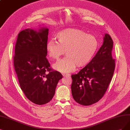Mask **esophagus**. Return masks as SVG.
I'll return each mask as SVG.
<instances>
[{"label": "esophagus", "mask_w": 130, "mask_h": 130, "mask_svg": "<svg viewBox=\"0 0 130 130\" xmlns=\"http://www.w3.org/2000/svg\"><path fill=\"white\" fill-rule=\"evenodd\" d=\"M62 75H63L64 76H70V74H62Z\"/></svg>", "instance_id": "esophagus-1"}]
</instances>
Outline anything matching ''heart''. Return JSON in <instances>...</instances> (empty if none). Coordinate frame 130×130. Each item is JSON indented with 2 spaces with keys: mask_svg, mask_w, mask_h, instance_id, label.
I'll use <instances>...</instances> for the list:
<instances>
[{
  "mask_svg": "<svg viewBox=\"0 0 130 130\" xmlns=\"http://www.w3.org/2000/svg\"><path fill=\"white\" fill-rule=\"evenodd\" d=\"M58 42L51 40L46 44L48 56L58 59L64 54L65 58L56 62L53 68L61 73H69L79 68L87 65L96 52L99 43L94 36L78 29L67 28L57 33Z\"/></svg>",
  "mask_w": 130,
  "mask_h": 130,
  "instance_id": "1",
  "label": "heart"
}]
</instances>
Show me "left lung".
Returning <instances> with one entry per match:
<instances>
[{"instance_id": "8db88e82", "label": "left lung", "mask_w": 130, "mask_h": 130, "mask_svg": "<svg viewBox=\"0 0 130 130\" xmlns=\"http://www.w3.org/2000/svg\"><path fill=\"white\" fill-rule=\"evenodd\" d=\"M113 41L105 34L103 43L89 63L76 74L71 75L72 94L75 101L83 105L98 102L106 92L115 68L112 57Z\"/></svg>"}]
</instances>
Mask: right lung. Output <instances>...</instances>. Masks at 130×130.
Wrapping results in <instances>:
<instances>
[{
  "instance_id": "1",
  "label": "right lung",
  "mask_w": 130,
  "mask_h": 130,
  "mask_svg": "<svg viewBox=\"0 0 130 130\" xmlns=\"http://www.w3.org/2000/svg\"><path fill=\"white\" fill-rule=\"evenodd\" d=\"M49 29L28 28L19 32L15 47L14 66L20 88L27 98L38 105L52 100L62 75L52 71L46 56Z\"/></svg>"
}]
</instances>
